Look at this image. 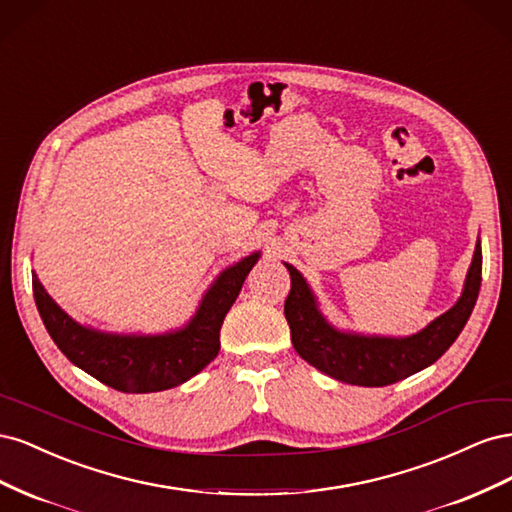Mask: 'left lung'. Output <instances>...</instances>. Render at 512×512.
I'll list each match as a JSON object with an SVG mask.
<instances>
[{
    "instance_id": "8db88e82",
    "label": "left lung",
    "mask_w": 512,
    "mask_h": 512,
    "mask_svg": "<svg viewBox=\"0 0 512 512\" xmlns=\"http://www.w3.org/2000/svg\"><path fill=\"white\" fill-rule=\"evenodd\" d=\"M286 269L290 271V292L284 314L290 324L292 346L301 359L339 382L386 386L436 363L459 337L478 299L483 252L478 241L459 301L446 314L429 322L423 331L408 337L337 331L320 314L314 292L309 290L303 275L292 265H286Z\"/></svg>"
}]
</instances>
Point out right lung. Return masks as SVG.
I'll list each match as a JSON object with an SVG mask.
<instances>
[{"label":"right lung","instance_id":"right-lung-1","mask_svg":"<svg viewBox=\"0 0 512 512\" xmlns=\"http://www.w3.org/2000/svg\"><path fill=\"white\" fill-rule=\"evenodd\" d=\"M258 258L260 252H254L222 271L192 320L164 335H115L83 327L49 297L36 273L32 286L46 331L76 367L121 393H158L190 380L218 356L222 322Z\"/></svg>","mask_w":512,"mask_h":512}]
</instances>
